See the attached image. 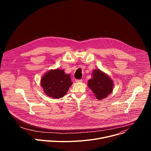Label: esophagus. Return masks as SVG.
<instances>
[{
    "label": "esophagus",
    "mask_w": 151,
    "mask_h": 151,
    "mask_svg": "<svg viewBox=\"0 0 151 151\" xmlns=\"http://www.w3.org/2000/svg\"><path fill=\"white\" fill-rule=\"evenodd\" d=\"M75 81H76V82H82V79H76Z\"/></svg>",
    "instance_id": "1"
}]
</instances>
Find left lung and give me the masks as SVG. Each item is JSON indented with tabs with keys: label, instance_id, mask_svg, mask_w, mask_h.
Listing matches in <instances>:
<instances>
[{
	"label": "left lung",
	"instance_id": "8db88e82",
	"mask_svg": "<svg viewBox=\"0 0 151 151\" xmlns=\"http://www.w3.org/2000/svg\"><path fill=\"white\" fill-rule=\"evenodd\" d=\"M91 76L88 81V87L97 99H105L113 91L114 81L106 73L100 69H94Z\"/></svg>",
	"mask_w": 151,
	"mask_h": 151
}]
</instances>
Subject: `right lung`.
Listing matches in <instances>:
<instances>
[{
	"mask_svg": "<svg viewBox=\"0 0 151 151\" xmlns=\"http://www.w3.org/2000/svg\"><path fill=\"white\" fill-rule=\"evenodd\" d=\"M72 83L70 74L60 69L48 71L40 80V85L45 94L55 99L64 97Z\"/></svg>",
	"mask_w": 151,
	"mask_h": 151,
	"instance_id": "right-lung-1",
	"label": "right lung"
}]
</instances>
